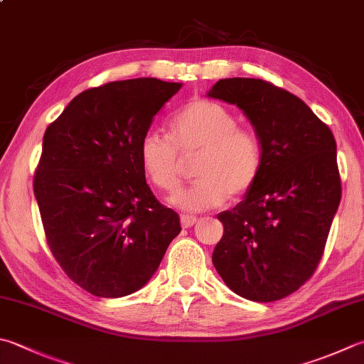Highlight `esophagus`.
<instances>
[{"label": "esophagus", "instance_id": "1", "mask_svg": "<svg viewBox=\"0 0 364 364\" xmlns=\"http://www.w3.org/2000/svg\"><path fill=\"white\" fill-rule=\"evenodd\" d=\"M196 220L198 218L195 215H181V225L183 228H190V226H193Z\"/></svg>", "mask_w": 364, "mask_h": 364}]
</instances>
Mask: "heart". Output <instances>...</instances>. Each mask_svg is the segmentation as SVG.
<instances>
[{"label":"heart","instance_id":"1","mask_svg":"<svg viewBox=\"0 0 364 364\" xmlns=\"http://www.w3.org/2000/svg\"><path fill=\"white\" fill-rule=\"evenodd\" d=\"M169 136L147 132L139 144L144 173L155 187L173 191L181 185L182 155L200 154L195 176L198 182L177 191L169 203L177 209L201 212L218 208L249 191L263 166L258 136L237 127L236 115L220 102H188L168 122Z\"/></svg>","mask_w":364,"mask_h":364}]
</instances>
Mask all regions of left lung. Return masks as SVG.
Segmentation results:
<instances>
[{"instance_id":"1","label":"left lung","mask_w":364,"mask_h":364,"mask_svg":"<svg viewBox=\"0 0 364 364\" xmlns=\"http://www.w3.org/2000/svg\"><path fill=\"white\" fill-rule=\"evenodd\" d=\"M208 97L241 109L263 149L257 182L217 215L212 263L239 296L282 299L311 279L339 208L334 136L303 100L262 79H220Z\"/></svg>"}]
</instances>
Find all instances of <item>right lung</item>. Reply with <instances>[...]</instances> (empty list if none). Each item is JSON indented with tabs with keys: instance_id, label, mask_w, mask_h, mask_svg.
Listing matches in <instances>:
<instances>
[{
	"instance_id": "1",
	"label": "right lung",
	"mask_w": 364,
	"mask_h": 364,
	"mask_svg": "<svg viewBox=\"0 0 364 364\" xmlns=\"http://www.w3.org/2000/svg\"><path fill=\"white\" fill-rule=\"evenodd\" d=\"M181 87L141 77L88 88L46 129L33 188L47 244L66 276L95 296L142 289L181 232L139 160L142 136Z\"/></svg>"
}]
</instances>
